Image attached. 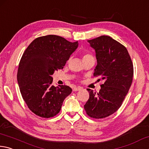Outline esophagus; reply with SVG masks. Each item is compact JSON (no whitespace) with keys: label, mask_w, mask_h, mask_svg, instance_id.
Wrapping results in <instances>:
<instances>
[{"label":"esophagus","mask_w":149,"mask_h":149,"mask_svg":"<svg viewBox=\"0 0 149 149\" xmlns=\"http://www.w3.org/2000/svg\"><path fill=\"white\" fill-rule=\"evenodd\" d=\"M82 88L80 87V86L72 88V90L74 91V92H77V91H79V90H82Z\"/></svg>","instance_id":"esophagus-1"}]
</instances>
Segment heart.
<instances>
[{
	"instance_id": "heart-1",
	"label": "heart",
	"mask_w": 149,
	"mask_h": 149,
	"mask_svg": "<svg viewBox=\"0 0 149 149\" xmlns=\"http://www.w3.org/2000/svg\"><path fill=\"white\" fill-rule=\"evenodd\" d=\"M89 58H94V57H93L92 54H90L89 53H84V55H83V60Z\"/></svg>"
}]
</instances>
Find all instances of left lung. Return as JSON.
I'll list each match as a JSON object with an SVG mask.
<instances>
[{
    "label": "left lung",
    "instance_id": "left-lung-1",
    "mask_svg": "<svg viewBox=\"0 0 149 149\" xmlns=\"http://www.w3.org/2000/svg\"><path fill=\"white\" fill-rule=\"evenodd\" d=\"M88 42L95 49L97 61L93 75L105 81L99 92L88 88L90 97L84 107L91 118H104L121 107L132 85L134 65L126 47L110 36Z\"/></svg>",
    "mask_w": 149,
    "mask_h": 149
}]
</instances>
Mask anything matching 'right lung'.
I'll return each mask as SVG.
<instances>
[{
  "label": "right lung",
  "instance_id": "1",
  "mask_svg": "<svg viewBox=\"0 0 149 149\" xmlns=\"http://www.w3.org/2000/svg\"><path fill=\"white\" fill-rule=\"evenodd\" d=\"M78 46L77 41L70 42L61 36L49 35L36 38L25 49L17 79L23 100L36 116L49 118L57 115L71 93L68 86H52V75L63 69Z\"/></svg>",
  "mask_w": 149,
  "mask_h": 149
}]
</instances>
